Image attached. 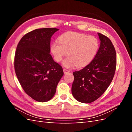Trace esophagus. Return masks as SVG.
I'll list each match as a JSON object with an SVG mask.
<instances>
[{
	"label": "esophagus",
	"instance_id": "obj_1",
	"mask_svg": "<svg viewBox=\"0 0 132 132\" xmlns=\"http://www.w3.org/2000/svg\"><path fill=\"white\" fill-rule=\"evenodd\" d=\"M63 71H64V74H67V73L69 72V70L67 69L64 68V69H63Z\"/></svg>",
	"mask_w": 132,
	"mask_h": 132
}]
</instances>
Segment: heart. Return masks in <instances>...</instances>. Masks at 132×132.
Listing matches in <instances>:
<instances>
[{"mask_svg": "<svg viewBox=\"0 0 132 132\" xmlns=\"http://www.w3.org/2000/svg\"><path fill=\"white\" fill-rule=\"evenodd\" d=\"M99 48V42L94 36H87L77 32H67L61 35L58 42L51 44L50 50L55 62H63L67 68L84 67L93 61Z\"/></svg>", "mask_w": 132, "mask_h": 132, "instance_id": "obj_1", "label": "heart"}]
</instances>
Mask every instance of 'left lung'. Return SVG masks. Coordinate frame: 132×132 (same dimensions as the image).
<instances>
[{"label": "left lung", "instance_id": "8db88e82", "mask_svg": "<svg viewBox=\"0 0 132 132\" xmlns=\"http://www.w3.org/2000/svg\"><path fill=\"white\" fill-rule=\"evenodd\" d=\"M98 35L101 43L96 56L88 65L73 73L71 93L82 103H91L100 97L110 85L116 69L114 46L105 35Z\"/></svg>", "mask_w": 132, "mask_h": 132}]
</instances>
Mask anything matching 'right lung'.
Wrapping results in <instances>:
<instances>
[{
    "label": "right lung",
    "mask_w": 132,
    "mask_h": 132,
    "mask_svg": "<svg viewBox=\"0 0 132 132\" xmlns=\"http://www.w3.org/2000/svg\"><path fill=\"white\" fill-rule=\"evenodd\" d=\"M59 29L43 28L25 34L18 44L14 57L15 71L25 93L38 102L52 98L63 68L50 52L51 38Z\"/></svg>",
    "instance_id": "1"
}]
</instances>
